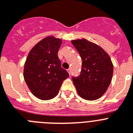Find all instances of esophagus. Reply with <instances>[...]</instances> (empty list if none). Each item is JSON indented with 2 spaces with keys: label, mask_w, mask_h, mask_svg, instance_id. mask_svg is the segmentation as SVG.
<instances>
[{
  "label": "esophagus",
  "mask_w": 133,
  "mask_h": 133,
  "mask_svg": "<svg viewBox=\"0 0 133 133\" xmlns=\"http://www.w3.org/2000/svg\"><path fill=\"white\" fill-rule=\"evenodd\" d=\"M67 71H68V74H71V69H68V70H67Z\"/></svg>",
  "instance_id": "34e87169"
}]
</instances>
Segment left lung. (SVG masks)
Segmentation results:
<instances>
[{"label":"left lung","mask_w":133,"mask_h":133,"mask_svg":"<svg viewBox=\"0 0 133 133\" xmlns=\"http://www.w3.org/2000/svg\"><path fill=\"white\" fill-rule=\"evenodd\" d=\"M72 43L82 60L80 75L72 78L78 94L89 101L98 99L111 83L114 72L111 58L101 46L86 39L73 40Z\"/></svg>","instance_id":"8db88e82"}]
</instances>
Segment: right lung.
<instances>
[{
	"mask_svg": "<svg viewBox=\"0 0 133 133\" xmlns=\"http://www.w3.org/2000/svg\"><path fill=\"white\" fill-rule=\"evenodd\" d=\"M61 43V39L46 36L32 48L25 60L24 80L32 94L41 100L56 97L63 81L69 77L58 57Z\"/></svg>",
	"mask_w": 133,
	"mask_h": 133,
	"instance_id": "add662e5",
	"label": "right lung"
}]
</instances>
